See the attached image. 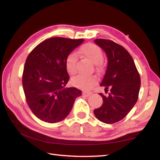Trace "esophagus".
Here are the masks:
<instances>
[{
    "mask_svg": "<svg viewBox=\"0 0 160 160\" xmlns=\"http://www.w3.org/2000/svg\"><path fill=\"white\" fill-rule=\"evenodd\" d=\"M92 93L91 92H82V95L85 96V97H89Z\"/></svg>",
    "mask_w": 160,
    "mask_h": 160,
    "instance_id": "34e87169",
    "label": "esophagus"
}]
</instances>
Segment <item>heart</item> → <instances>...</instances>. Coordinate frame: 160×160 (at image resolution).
Instances as JSON below:
<instances>
[{"instance_id": "obj_1", "label": "heart", "mask_w": 160, "mask_h": 160, "mask_svg": "<svg viewBox=\"0 0 160 160\" xmlns=\"http://www.w3.org/2000/svg\"><path fill=\"white\" fill-rule=\"evenodd\" d=\"M80 53L85 57L93 63H96L97 69L102 68L101 59L103 58V52L101 49L93 43H87L80 48ZM78 57L75 53H70L66 58L65 65L66 70L71 75L77 72ZM72 85L84 89H89L97 82V78L94 75H78L71 79Z\"/></svg>"}]
</instances>
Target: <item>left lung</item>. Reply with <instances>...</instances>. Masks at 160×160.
I'll return each instance as SVG.
<instances>
[{"instance_id":"1","label":"left lung","mask_w":160,"mask_h":160,"mask_svg":"<svg viewBox=\"0 0 160 160\" xmlns=\"http://www.w3.org/2000/svg\"><path fill=\"white\" fill-rule=\"evenodd\" d=\"M106 52L108 66L100 86L106 95L100 93L103 104L94 113L98 120L113 124L125 117L138 100L141 78L132 56L126 49L110 40L96 39Z\"/></svg>"}]
</instances>
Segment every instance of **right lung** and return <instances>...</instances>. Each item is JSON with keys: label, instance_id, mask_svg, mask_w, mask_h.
I'll return each instance as SVG.
<instances>
[{"label": "right lung", "instance_id": "right-lung-1", "mask_svg": "<svg viewBox=\"0 0 160 160\" xmlns=\"http://www.w3.org/2000/svg\"><path fill=\"white\" fill-rule=\"evenodd\" d=\"M84 39L54 37L38 45L26 60L22 85L32 112L46 122L56 123L67 117L82 92L66 88L69 80L66 58Z\"/></svg>", "mask_w": 160, "mask_h": 160}]
</instances>
